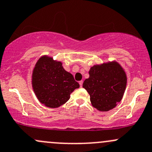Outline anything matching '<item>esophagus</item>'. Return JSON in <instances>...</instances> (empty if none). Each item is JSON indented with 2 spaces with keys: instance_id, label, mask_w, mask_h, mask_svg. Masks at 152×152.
Listing matches in <instances>:
<instances>
[{
  "instance_id": "obj_1",
  "label": "esophagus",
  "mask_w": 152,
  "mask_h": 152,
  "mask_svg": "<svg viewBox=\"0 0 152 152\" xmlns=\"http://www.w3.org/2000/svg\"><path fill=\"white\" fill-rule=\"evenodd\" d=\"M79 85H80V87H82V85H83V81H79Z\"/></svg>"
}]
</instances>
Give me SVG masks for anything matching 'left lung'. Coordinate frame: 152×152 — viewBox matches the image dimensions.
I'll list each match as a JSON object with an SVG mask.
<instances>
[{"label":"left lung","mask_w":152,"mask_h":152,"mask_svg":"<svg viewBox=\"0 0 152 152\" xmlns=\"http://www.w3.org/2000/svg\"><path fill=\"white\" fill-rule=\"evenodd\" d=\"M90 77L82 87L90 96L93 107L107 112L121 101L126 86L125 71L117 62L94 65L89 71Z\"/></svg>","instance_id":"obj_1"}]
</instances>
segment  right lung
Instances as JSON below:
<instances>
[{
  "mask_svg": "<svg viewBox=\"0 0 152 152\" xmlns=\"http://www.w3.org/2000/svg\"><path fill=\"white\" fill-rule=\"evenodd\" d=\"M32 87L38 100L50 108H56L70 99V95L79 85L61 62L43 56L35 65L32 73Z\"/></svg>",
  "mask_w": 152,
  "mask_h": 152,
  "instance_id": "add662e5",
  "label": "right lung"
}]
</instances>
